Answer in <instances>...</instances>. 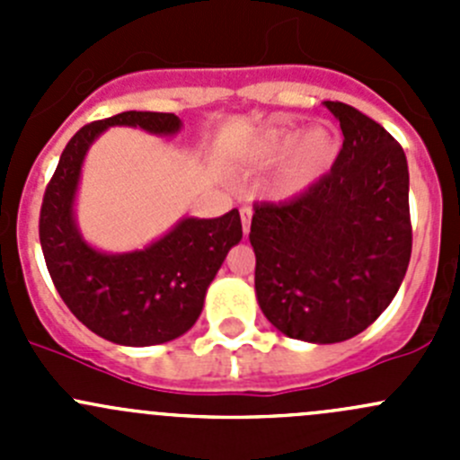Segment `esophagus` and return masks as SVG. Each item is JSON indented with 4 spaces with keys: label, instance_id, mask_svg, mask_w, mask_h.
I'll return each mask as SVG.
<instances>
[{
    "label": "esophagus",
    "instance_id": "obj_1",
    "mask_svg": "<svg viewBox=\"0 0 460 460\" xmlns=\"http://www.w3.org/2000/svg\"><path fill=\"white\" fill-rule=\"evenodd\" d=\"M252 216H253V211L249 207L240 208V220H243V231H244V234H249V229H252Z\"/></svg>",
    "mask_w": 460,
    "mask_h": 460
}]
</instances>
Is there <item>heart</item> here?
<instances>
[{"mask_svg":"<svg viewBox=\"0 0 460 460\" xmlns=\"http://www.w3.org/2000/svg\"><path fill=\"white\" fill-rule=\"evenodd\" d=\"M338 155L341 136L329 124L307 131L271 127L249 144L243 153V164L249 171H269L278 166L269 191L278 200H291L320 182L333 169Z\"/></svg>","mask_w":460,"mask_h":460,"instance_id":"b5f03b06","label":"heart"}]
</instances>
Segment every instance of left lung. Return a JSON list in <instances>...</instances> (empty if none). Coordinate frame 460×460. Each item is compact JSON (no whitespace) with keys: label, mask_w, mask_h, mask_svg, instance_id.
I'll return each mask as SVG.
<instances>
[{"label":"left lung","mask_w":460,"mask_h":460,"mask_svg":"<svg viewBox=\"0 0 460 460\" xmlns=\"http://www.w3.org/2000/svg\"><path fill=\"white\" fill-rule=\"evenodd\" d=\"M333 169L291 200L256 204V298L269 323L296 341L354 338L396 296L411 256L410 171L401 144L342 102Z\"/></svg>","instance_id":"obj_1"}]
</instances>
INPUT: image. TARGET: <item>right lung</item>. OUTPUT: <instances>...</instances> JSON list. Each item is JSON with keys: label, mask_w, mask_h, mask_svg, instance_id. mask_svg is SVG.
I'll return each instance as SVG.
<instances>
[{"label": "right lung", "mask_w": 460, "mask_h": 460, "mask_svg": "<svg viewBox=\"0 0 460 460\" xmlns=\"http://www.w3.org/2000/svg\"><path fill=\"white\" fill-rule=\"evenodd\" d=\"M109 127L175 136L173 113L127 111L82 127L64 148L46 187L40 243L53 285L73 316L93 333L124 347L162 345L196 324L204 296L231 247L243 240L238 208L220 217H182L144 249L106 253L82 238L75 196L91 144Z\"/></svg>", "instance_id": "add662e5"}]
</instances>
